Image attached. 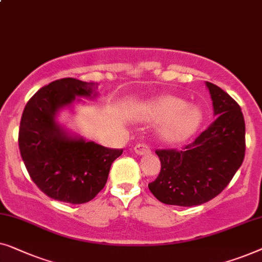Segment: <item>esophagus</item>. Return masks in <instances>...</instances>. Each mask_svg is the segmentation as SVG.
I'll use <instances>...</instances> for the list:
<instances>
[{
	"label": "esophagus",
	"mask_w": 262,
	"mask_h": 262,
	"mask_svg": "<svg viewBox=\"0 0 262 262\" xmlns=\"http://www.w3.org/2000/svg\"><path fill=\"white\" fill-rule=\"evenodd\" d=\"M134 152L139 154V156H145V154L150 153V148L147 145H145V143H139V145L134 147Z\"/></svg>",
	"instance_id": "obj_1"
}]
</instances>
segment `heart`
I'll return each mask as SVG.
<instances>
[{"label":"heart","instance_id":"b5f03b06","mask_svg":"<svg viewBox=\"0 0 262 262\" xmlns=\"http://www.w3.org/2000/svg\"><path fill=\"white\" fill-rule=\"evenodd\" d=\"M145 113L149 120L164 121L159 135L167 142H178L189 138L203 120V114L198 106L187 105L184 99L174 96L153 99L146 104Z\"/></svg>","mask_w":262,"mask_h":262}]
</instances>
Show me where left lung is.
I'll use <instances>...</instances> for the list:
<instances>
[{
  "label": "left lung",
  "instance_id": "1",
  "mask_svg": "<svg viewBox=\"0 0 262 262\" xmlns=\"http://www.w3.org/2000/svg\"><path fill=\"white\" fill-rule=\"evenodd\" d=\"M205 84L216 120L182 150H156L161 169L148 189L161 203H206L226 189L245 159L246 126L240 105L215 84Z\"/></svg>",
  "mask_w": 262,
  "mask_h": 262
}]
</instances>
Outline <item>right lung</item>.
Masks as SVG:
<instances>
[{
  "mask_svg": "<svg viewBox=\"0 0 262 262\" xmlns=\"http://www.w3.org/2000/svg\"><path fill=\"white\" fill-rule=\"evenodd\" d=\"M97 85L76 78L54 80L29 99L22 113L19 148L35 185L52 200L86 203L104 187L113 161L123 149L73 136L57 122L76 97L94 98Z\"/></svg>",
  "mask_w": 262,
  "mask_h": 262,
  "instance_id": "add662e5",
  "label": "right lung"
}]
</instances>
